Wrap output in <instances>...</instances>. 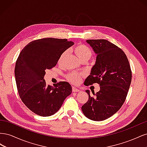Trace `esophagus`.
I'll list each match as a JSON object with an SVG mask.
<instances>
[{
	"label": "esophagus",
	"instance_id": "34e87169",
	"mask_svg": "<svg viewBox=\"0 0 147 147\" xmlns=\"http://www.w3.org/2000/svg\"><path fill=\"white\" fill-rule=\"evenodd\" d=\"M72 91L73 92H79L80 90H78V89H77V88H75L74 86H72Z\"/></svg>",
	"mask_w": 147,
	"mask_h": 147
}]
</instances>
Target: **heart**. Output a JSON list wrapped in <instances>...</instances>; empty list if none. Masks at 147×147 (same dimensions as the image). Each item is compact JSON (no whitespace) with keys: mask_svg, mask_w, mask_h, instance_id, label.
Here are the masks:
<instances>
[{"mask_svg":"<svg viewBox=\"0 0 147 147\" xmlns=\"http://www.w3.org/2000/svg\"><path fill=\"white\" fill-rule=\"evenodd\" d=\"M74 52L77 56L78 57V58L80 61L83 59H89L92 55V51L91 49L88 46L84 45H79L77 47H75L74 48ZM67 53V51H65L62 53V55L59 58V63H61L63 61L64 57ZM67 78L69 80L74 83H77L80 80V74L78 73L72 72L68 74L67 75Z\"/></svg>","mask_w":147,"mask_h":147,"instance_id":"b5f03b06","label":"heart"}]
</instances>
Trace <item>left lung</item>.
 <instances>
[{
	"instance_id": "left-lung-1",
	"label": "left lung",
	"mask_w": 147,
	"mask_h": 147,
	"mask_svg": "<svg viewBox=\"0 0 147 147\" xmlns=\"http://www.w3.org/2000/svg\"><path fill=\"white\" fill-rule=\"evenodd\" d=\"M97 55L95 64L84 84L97 83L100 91L95 97L90 96L82 107L84 116L93 121H103L117 113L125 101L130 87L132 72L124 51L104 39L87 40Z\"/></svg>"
}]
</instances>
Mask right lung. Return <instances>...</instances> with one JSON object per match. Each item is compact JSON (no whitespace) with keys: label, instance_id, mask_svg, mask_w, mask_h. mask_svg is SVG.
Instances as JSON below:
<instances>
[{"label":"right lung","instance_id":"right-lung-1","mask_svg":"<svg viewBox=\"0 0 147 147\" xmlns=\"http://www.w3.org/2000/svg\"><path fill=\"white\" fill-rule=\"evenodd\" d=\"M73 44L67 39H38L28 43L18 57L15 76L18 94L26 106L39 116L56 113L72 93L68 82H61L51 86L43 78L45 70L55 67L62 53Z\"/></svg>","mask_w":147,"mask_h":147}]
</instances>
